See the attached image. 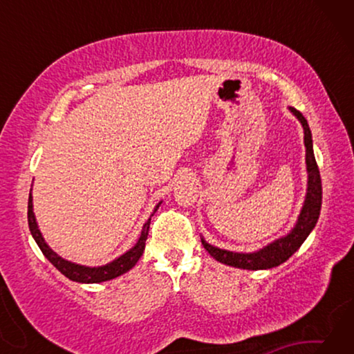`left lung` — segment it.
I'll return each instance as SVG.
<instances>
[{
    "instance_id": "left-lung-1",
    "label": "left lung",
    "mask_w": 354,
    "mask_h": 354,
    "mask_svg": "<svg viewBox=\"0 0 354 354\" xmlns=\"http://www.w3.org/2000/svg\"><path fill=\"white\" fill-rule=\"evenodd\" d=\"M289 111L298 118L301 123L304 133V147H306V171H308V189L306 196L301 211L297 218V223L293 225L290 232L286 236H281L277 241L267 243L266 247L259 248L251 253H239V251L223 250L214 245L207 243L205 237L201 236V243L206 251L211 254L215 261L226 266L243 268V270H268V268L278 267L286 262L295 251L301 247L303 242L306 241L308 236L319 220L320 209H322V179L319 167L315 162L314 147H313V134H310L309 124L306 118L303 117L301 112H298L293 107H289Z\"/></svg>"
}]
</instances>
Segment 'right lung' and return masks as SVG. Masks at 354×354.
I'll return each mask as SVG.
<instances>
[{
	"label": "right lung",
	"instance_id": "add662e5",
	"mask_svg": "<svg viewBox=\"0 0 354 354\" xmlns=\"http://www.w3.org/2000/svg\"><path fill=\"white\" fill-rule=\"evenodd\" d=\"M31 192H32V187H31ZM160 203H162V201H159L158 205H156L151 215H154V212L158 211ZM151 215H149V218L145 221V225H143L142 231H140V236H139V239H137V242H136L133 248H129L127 253L118 256L117 259L104 263V266L87 267V266H81V263H76V262L64 259V257L59 256L56 251H53L50 248V245L45 242V239H44V236H41V232L39 230L37 220H35L34 205H32V194H29V200H28L29 231H31L34 241H35V243L39 245L41 253H44L46 259L50 261L53 266H55L57 270L64 274V277H67L68 279L76 281V283H82V284L104 283V281L113 279V278L120 277V274L129 272L131 268L136 266L137 261L140 259L143 250H145V242H147V237H148L149 223H151Z\"/></svg>",
	"mask_w": 354,
	"mask_h": 354
}]
</instances>
